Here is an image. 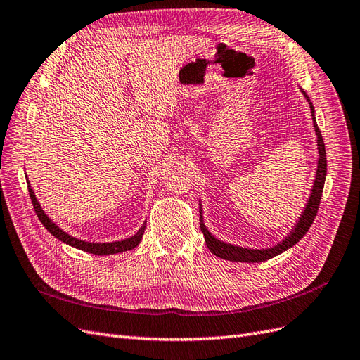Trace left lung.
<instances>
[{"mask_svg": "<svg viewBox=\"0 0 360 360\" xmlns=\"http://www.w3.org/2000/svg\"><path fill=\"white\" fill-rule=\"evenodd\" d=\"M303 95L306 96V100L309 101L310 110H312V120H314V127H315V133H316V143H318V168H316V176L314 180V188L312 192H310V197L307 200L306 207L301 213V217L298 219V222L295 224V227L292 229V231L280 242V244L271 247V248H265V250H252V248H244V247H238V245H231L227 244V242H222L219 239H217L215 236L204 226L202 221V215H201V204H200V227L204 235V240H206L207 248L213 252V255L226 259L230 262H247V264H256V262H265L271 257H274L280 252L286 251L288 248L294 247L297 242L303 238L307 230L312 226V222L316 217V212L319 207V201H321V195H323V189H324V181H326V174H327V158H326V147H324V141L321 131H319L318 125H316V120H315V109L312 103H310L309 96L306 95V92L301 89Z\"/></svg>", "mask_w": 360, "mask_h": 360, "instance_id": "obj_1", "label": "left lung"}]
</instances>
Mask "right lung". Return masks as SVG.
I'll return each mask as SVG.
<instances>
[{"label": "right lung", "mask_w": 360, "mask_h": 360, "mask_svg": "<svg viewBox=\"0 0 360 360\" xmlns=\"http://www.w3.org/2000/svg\"><path fill=\"white\" fill-rule=\"evenodd\" d=\"M27 184H28V192H30V198H32L33 207H34V212H36L39 221L42 222L44 227L48 231H50L54 238L65 242V244H68V245H71L74 248H79V250H83L86 252H92V255L108 256V255H116V252L133 250V248L138 247L139 242L142 240V235H143V231H145V224L131 238L122 239V240H116V242H86V240H82V239L72 238L71 235H68L66 231H63L62 229L57 227L54 222L50 218H48V215H45V212L42 210L41 204H39V201H37V198H36L34 192H33V189L30 186V183H28V180H27Z\"/></svg>", "instance_id": "add662e5"}]
</instances>
